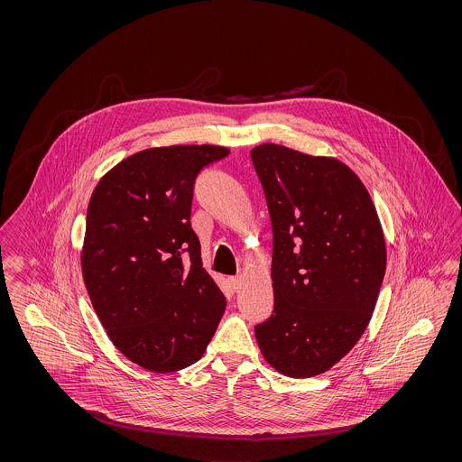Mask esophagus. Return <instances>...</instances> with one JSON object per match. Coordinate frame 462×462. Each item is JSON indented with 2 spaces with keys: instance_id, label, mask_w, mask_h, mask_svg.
Segmentation results:
<instances>
[{
  "instance_id": "34e87169",
  "label": "esophagus",
  "mask_w": 462,
  "mask_h": 462,
  "mask_svg": "<svg viewBox=\"0 0 462 462\" xmlns=\"http://www.w3.org/2000/svg\"><path fill=\"white\" fill-rule=\"evenodd\" d=\"M228 284L232 287V291H239V289H241L242 279L239 275L230 277V279H228Z\"/></svg>"
}]
</instances>
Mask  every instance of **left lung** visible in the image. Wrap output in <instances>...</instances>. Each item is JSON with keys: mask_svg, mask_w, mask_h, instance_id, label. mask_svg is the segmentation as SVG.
Here are the masks:
<instances>
[{"mask_svg": "<svg viewBox=\"0 0 462 462\" xmlns=\"http://www.w3.org/2000/svg\"><path fill=\"white\" fill-rule=\"evenodd\" d=\"M273 232V311L254 328L289 377L326 373L367 328L386 270L373 199L337 159L275 143L251 151Z\"/></svg>", "mask_w": 462, "mask_h": 462, "instance_id": "obj_1", "label": "left lung"}]
</instances>
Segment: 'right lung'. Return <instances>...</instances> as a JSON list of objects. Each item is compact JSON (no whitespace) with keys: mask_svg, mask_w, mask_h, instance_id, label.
I'll list each match as a JSON object with an SVG mask.
<instances>
[{"mask_svg":"<svg viewBox=\"0 0 462 462\" xmlns=\"http://www.w3.org/2000/svg\"><path fill=\"white\" fill-rule=\"evenodd\" d=\"M228 152L147 149L114 166L89 199L81 266L91 305L114 346L147 371L196 364L225 311L202 268L190 208L202 168Z\"/></svg>","mask_w":462,"mask_h":462,"instance_id":"obj_1","label":"right lung"}]
</instances>
